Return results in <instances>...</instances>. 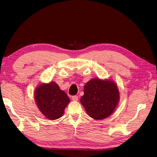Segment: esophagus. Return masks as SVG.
<instances>
[{
    "label": "esophagus",
    "mask_w": 157,
    "mask_h": 157,
    "mask_svg": "<svg viewBox=\"0 0 157 157\" xmlns=\"http://www.w3.org/2000/svg\"><path fill=\"white\" fill-rule=\"evenodd\" d=\"M72 100L73 101H78V97L76 96V95L72 96Z\"/></svg>",
    "instance_id": "obj_1"
}]
</instances>
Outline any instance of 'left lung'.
<instances>
[{
	"instance_id": "8db88e82",
	"label": "left lung",
	"mask_w": 157,
	"mask_h": 157,
	"mask_svg": "<svg viewBox=\"0 0 157 157\" xmlns=\"http://www.w3.org/2000/svg\"><path fill=\"white\" fill-rule=\"evenodd\" d=\"M120 93L115 81L110 79L93 78L84 87L80 101L88 116L95 120L109 117L116 109Z\"/></svg>"
}]
</instances>
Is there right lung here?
Instances as JSON below:
<instances>
[{
    "label": "right lung",
    "mask_w": 157,
    "mask_h": 157,
    "mask_svg": "<svg viewBox=\"0 0 157 157\" xmlns=\"http://www.w3.org/2000/svg\"><path fill=\"white\" fill-rule=\"evenodd\" d=\"M34 98L40 112L48 120L61 117L70 102L66 92L54 81L41 82L35 88Z\"/></svg>",
    "instance_id": "1"
}]
</instances>
